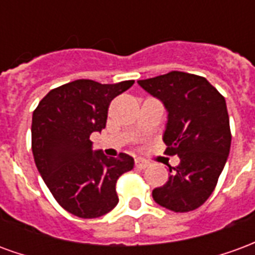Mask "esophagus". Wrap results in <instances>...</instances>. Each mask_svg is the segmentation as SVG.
Here are the masks:
<instances>
[{
	"label": "esophagus",
	"mask_w": 255,
	"mask_h": 255,
	"mask_svg": "<svg viewBox=\"0 0 255 255\" xmlns=\"http://www.w3.org/2000/svg\"><path fill=\"white\" fill-rule=\"evenodd\" d=\"M135 165H136V168H139V169H144V168L149 166V162L143 160H136L135 161Z\"/></svg>",
	"instance_id": "34e87169"
}]
</instances>
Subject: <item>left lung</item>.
<instances>
[{
    "instance_id": "obj_1",
    "label": "left lung",
    "mask_w": 255,
    "mask_h": 255,
    "mask_svg": "<svg viewBox=\"0 0 255 255\" xmlns=\"http://www.w3.org/2000/svg\"><path fill=\"white\" fill-rule=\"evenodd\" d=\"M160 100L168 113L162 139L166 153L180 164L169 166V179L153 190V199L173 212L199 208L213 192L230 154L231 129L223 95L202 76L172 71L138 80Z\"/></svg>"
}]
</instances>
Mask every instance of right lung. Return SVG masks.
Segmentation results:
<instances>
[{
	"label": "right lung",
	"instance_id": "right-lung-1",
	"mask_svg": "<svg viewBox=\"0 0 255 255\" xmlns=\"http://www.w3.org/2000/svg\"><path fill=\"white\" fill-rule=\"evenodd\" d=\"M133 80L101 84L80 79L49 91L32 113L31 139L35 165L53 197L82 219L109 213L119 202L116 182L133 168V158L93 150L90 135L106 126L111 101Z\"/></svg>",
	"mask_w": 255,
	"mask_h": 255
}]
</instances>
